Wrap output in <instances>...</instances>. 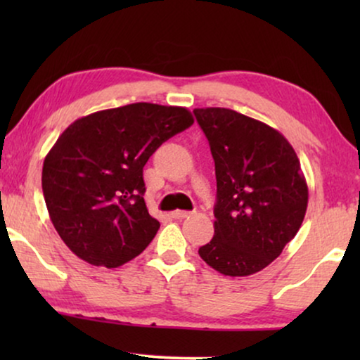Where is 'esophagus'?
Listing matches in <instances>:
<instances>
[{
	"instance_id": "34e87169",
	"label": "esophagus",
	"mask_w": 360,
	"mask_h": 360,
	"mask_svg": "<svg viewBox=\"0 0 360 360\" xmlns=\"http://www.w3.org/2000/svg\"><path fill=\"white\" fill-rule=\"evenodd\" d=\"M191 213L190 211H184V210H176V211H174V213H172V216H174L175 219H184V218H186V216H190Z\"/></svg>"
}]
</instances>
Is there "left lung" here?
I'll use <instances>...</instances> for the list:
<instances>
[{
	"label": "left lung",
	"mask_w": 360,
	"mask_h": 360,
	"mask_svg": "<svg viewBox=\"0 0 360 360\" xmlns=\"http://www.w3.org/2000/svg\"><path fill=\"white\" fill-rule=\"evenodd\" d=\"M216 170L214 236L198 249L216 272L248 277L297 236L308 185L297 152L277 129L228 108H196Z\"/></svg>",
	"instance_id": "1"
}]
</instances>
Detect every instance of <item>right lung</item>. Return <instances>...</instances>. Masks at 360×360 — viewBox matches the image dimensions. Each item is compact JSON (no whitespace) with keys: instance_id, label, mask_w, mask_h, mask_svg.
<instances>
[{"instance_id":"obj_1","label":"right lung","mask_w":360,"mask_h":360,"mask_svg":"<svg viewBox=\"0 0 360 360\" xmlns=\"http://www.w3.org/2000/svg\"><path fill=\"white\" fill-rule=\"evenodd\" d=\"M193 124L186 108L132 103L73 121L42 167L53 228L77 257L115 269L144 250L160 223L144 201L142 169L172 136Z\"/></svg>"}]
</instances>
